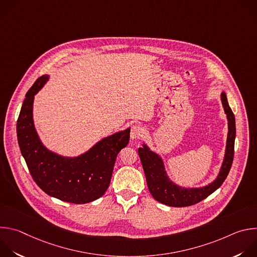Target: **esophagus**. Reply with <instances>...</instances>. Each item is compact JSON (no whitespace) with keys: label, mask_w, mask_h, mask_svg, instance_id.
<instances>
[{"label":"esophagus","mask_w":257,"mask_h":257,"mask_svg":"<svg viewBox=\"0 0 257 257\" xmlns=\"http://www.w3.org/2000/svg\"><path fill=\"white\" fill-rule=\"evenodd\" d=\"M144 133V130L142 129V127H140L139 125H133L131 127V131H130V137L131 139H139Z\"/></svg>","instance_id":"34e87169"}]
</instances>
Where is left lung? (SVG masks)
<instances>
[{
	"instance_id": "8db88e82",
	"label": "left lung",
	"mask_w": 257,
	"mask_h": 257,
	"mask_svg": "<svg viewBox=\"0 0 257 257\" xmlns=\"http://www.w3.org/2000/svg\"><path fill=\"white\" fill-rule=\"evenodd\" d=\"M221 100L228 120V136L224 160L216 178L202 187H183L172 181L165 167L162 157L152 151L145 142L138 149V155L145 174L148 187L153 197L169 206L182 207L193 205L213 193L226 180L234 159V145L236 137L235 116L228 103L226 92H221Z\"/></svg>"
}]
</instances>
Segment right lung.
<instances>
[{
  "instance_id": "right-lung-1",
  "label": "right lung",
  "mask_w": 257,
  "mask_h": 257,
  "mask_svg": "<svg viewBox=\"0 0 257 257\" xmlns=\"http://www.w3.org/2000/svg\"><path fill=\"white\" fill-rule=\"evenodd\" d=\"M49 79L47 74L40 77L26 93L17 121L19 148L30 175L44 192L70 203H88L108 188L116 158L129 142L130 128L103 137L77 157L54 153L41 140L33 121L34 96Z\"/></svg>"
}]
</instances>
